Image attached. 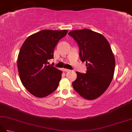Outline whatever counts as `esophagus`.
I'll use <instances>...</instances> for the list:
<instances>
[{"label": "esophagus", "instance_id": "obj_1", "mask_svg": "<svg viewBox=\"0 0 132 132\" xmlns=\"http://www.w3.org/2000/svg\"><path fill=\"white\" fill-rule=\"evenodd\" d=\"M63 70H64V71H66V72H68V71H70V70H69V69H63Z\"/></svg>", "mask_w": 132, "mask_h": 132}]
</instances>
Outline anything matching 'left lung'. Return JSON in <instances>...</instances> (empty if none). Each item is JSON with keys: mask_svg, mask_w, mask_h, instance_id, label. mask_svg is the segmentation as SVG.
Listing matches in <instances>:
<instances>
[{"mask_svg": "<svg viewBox=\"0 0 132 132\" xmlns=\"http://www.w3.org/2000/svg\"><path fill=\"white\" fill-rule=\"evenodd\" d=\"M69 35L77 43L80 60L87 66L86 74L77 71L72 87L85 99H96L108 88L113 77L115 60L110 45L104 36L88 29L72 30Z\"/></svg>", "mask_w": 132, "mask_h": 132, "instance_id": "8db88e82", "label": "left lung"}]
</instances>
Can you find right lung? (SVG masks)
I'll return each instance as SVG.
<instances>
[{"label": "right lung", "mask_w": 132, "mask_h": 132, "mask_svg": "<svg viewBox=\"0 0 132 132\" xmlns=\"http://www.w3.org/2000/svg\"><path fill=\"white\" fill-rule=\"evenodd\" d=\"M68 33L67 30H43L28 37L18 58L20 79L24 87L37 97L54 92L59 85L62 72L47 60L53 58L55 46Z\"/></svg>", "instance_id": "right-lung-1"}]
</instances>
